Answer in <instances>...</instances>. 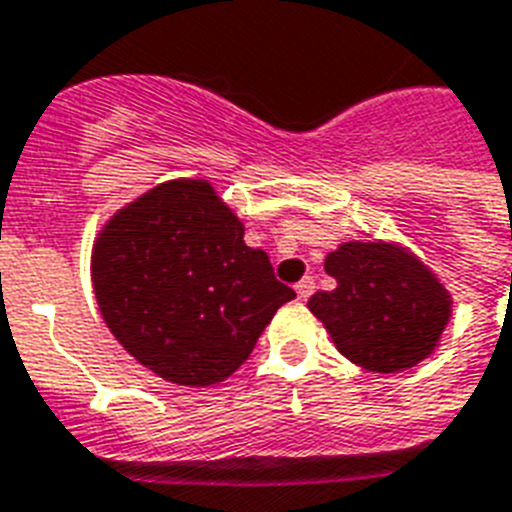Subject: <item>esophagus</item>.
<instances>
[{
	"label": "esophagus",
	"mask_w": 512,
	"mask_h": 512,
	"mask_svg": "<svg viewBox=\"0 0 512 512\" xmlns=\"http://www.w3.org/2000/svg\"><path fill=\"white\" fill-rule=\"evenodd\" d=\"M313 289H316V281H313L311 276H305L303 281H297V284H295V292H297V297H300V300H308V297L313 295Z\"/></svg>",
	"instance_id": "34e87169"
}]
</instances>
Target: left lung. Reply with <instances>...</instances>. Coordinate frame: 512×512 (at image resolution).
I'll list each match as a JSON object with an SVG mask.
<instances>
[{
  "mask_svg": "<svg viewBox=\"0 0 512 512\" xmlns=\"http://www.w3.org/2000/svg\"><path fill=\"white\" fill-rule=\"evenodd\" d=\"M324 268L337 287L316 292L308 308L342 356L369 372L393 374L436 350L452 297L412 252L385 241H345Z\"/></svg>",
  "mask_w": 512,
  "mask_h": 512,
  "instance_id": "1",
  "label": "left lung"
}]
</instances>
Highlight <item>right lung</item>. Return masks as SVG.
I'll return each instance as SVG.
<instances>
[{
	"label": "right lung",
	"mask_w": 512,
	"mask_h": 512,
	"mask_svg": "<svg viewBox=\"0 0 512 512\" xmlns=\"http://www.w3.org/2000/svg\"><path fill=\"white\" fill-rule=\"evenodd\" d=\"M92 289L119 345L188 388L231 377L295 297L207 180H167L119 209L92 247Z\"/></svg>",
	"instance_id": "right-lung-1"
}]
</instances>
